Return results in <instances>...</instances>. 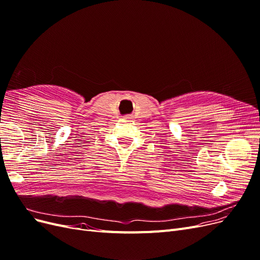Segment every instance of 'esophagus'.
<instances>
[{
    "label": "esophagus",
    "mask_w": 260,
    "mask_h": 260,
    "mask_svg": "<svg viewBox=\"0 0 260 260\" xmlns=\"http://www.w3.org/2000/svg\"><path fill=\"white\" fill-rule=\"evenodd\" d=\"M123 119H124V120H133V116H131V115H126V116H124V117H123Z\"/></svg>",
    "instance_id": "esophagus-1"
}]
</instances>
